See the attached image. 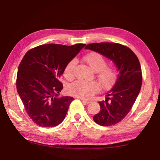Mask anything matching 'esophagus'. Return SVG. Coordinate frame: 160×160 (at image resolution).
<instances>
[{"mask_svg": "<svg viewBox=\"0 0 160 160\" xmlns=\"http://www.w3.org/2000/svg\"><path fill=\"white\" fill-rule=\"evenodd\" d=\"M79 99L81 100V101L85 102V103H87V104H89V103L91 102V100L87 99H85V98H82V97H79Z\"/></svg>", "mask_w": 160, "mask_h": 160, "instance_id": "34e87169", "label": "esophagus"}]
</instances>
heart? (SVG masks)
Instances as JSON below:
<instances>
[{
    "mask_svg": "<svg viewBox=\"0 0 160 160\" xmlns=\"http://www.w3.org/2000/svg\"><path fill=\"white\" fill-rule=\"evenodd\" d=\"M85 61L91 69L97 72V76L102 86L104 88H109L116 80V72L112 68L107 66V62L102 55L97 53H90L84 56ZM77 65V61L72 59L64 70V75L68 80H71L74 75V70ZM99 85L97 82L77 80L70 84L68 88L69 93L72 95L89 98L99 90Z\"/></svg>",
    "mask_w": 160,
    "mask_h": 160,
    "instance_id": "b5f03b06",
    "label": "heart"
}]
</instances>
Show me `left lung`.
Segmentation results:
<instances>
[{
  "instance_id": "obj_1",
  "label": "left lung",
  "mask_w": 160,
  "mask_h": 160,
  "mask_svg": "<svg viewBox=\"0 0 160 160\" xmlns=\"http://www.w3.org/2000/svg\"><path fill=\"white\" fill-rule=\"evenodd\" d=\"M85 48L109 58L117 68L115 84L107 93L105 101L99 102L101 110L93 117L99 125H114L128 114L140 93L142 71L139 60L129 48L116 43H94Z\"/></svg>"
}]
</instances>
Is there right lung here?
<instances>
[{
	"instance_id": "1",
	"label": "right lung",
	"mask_w": 160,
	"mask_h": 160,
	"mask_svg": "<svg viewBox=\"0 0 160 160\" xmlns=\"http://www.w3.org/2000/svg\"><path fill=\"white\" fill-rule=\"evenodd\" d=\"M85 44H45L28 51L18 67L17 90L29 117L42 127L64 120L73 97L59 96V78L68 63Z\"/></svg>"
}]
</instances>
